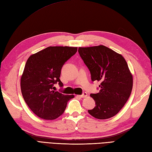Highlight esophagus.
Segmentation results:
<instances>
[{
	"label": "esophagus",
	"mask_w": 152,
	"mask_h": 152,
	"mask_svg": "<svg viewBox=\"0 0 152 152\" xmlns=\"http://www.w3.org/2000/svg\"><path fill=\"white\" fill-rule=\"evenodd\" d=\"M87 96V93L86 92H84L82 94H81V95H78V96L80 97V98H85V97H86Z\"/></svg>",
	"instance_id": "esophagus-1"
}]
</instances>
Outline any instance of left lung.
Returning <instances> with one entry per match:
<instances>
[{
  "label": "left lung",
  "instance_id": "8db88e82",
  "mask_svg": "<svg viewBox=\"0 0 152 152\" xmlns=\"http://www.w3.org/2000/svg\"><path fill=\"white\" fill-rule=\"evenodd\" d=\"M78 52L93 82H101L99 93L90 95L96 106L88 112L98 119L113 117L124 107L132 91L133 76L127 62L121 54L104 45L79 47Z\"/></svg>",
  "mask_w": 152,
  "mask_h": 152
}]
</instances>
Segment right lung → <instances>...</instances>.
I'll use <instances>...</instances> for the list:
<instances>
[{"label":"right lung","instance_id":"1","mask_svg":"<svg viewBox=\"0 0 152 152\" xmlns=\"http://www.w3.org/2000/svg\"><path fill=\"white\" fill-rule=\"evenodd\" d=\"M77 47H48L30 56L20 77V89L28 106L39 117L54 120L65 111L74 95L54 91V85L63 84L59 79L64 63L75 55Z\"/></svg>","mask_w":152,"mask_h":152}]
</instances>
